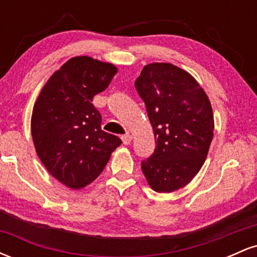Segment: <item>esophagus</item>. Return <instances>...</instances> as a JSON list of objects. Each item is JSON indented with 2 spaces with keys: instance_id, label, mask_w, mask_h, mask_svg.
<instances>
[{
  "instance_id": "obj_1",
  "label": "esophagus",
  "mask_w": 257,
  "mask_h": 257,
  "mask_svg": "<svg viewBox=\"0 0 257 257\" xmlns=\"http://www.w3.org/2000/svg\"><path fill=\"white\" fill-rule=\"evenodd\" d=\"M132 139H133V137L131 134H125V135H123L122 137V141H123V144H124V145H129V144L132 143Z\"/></svg>"
}]
</instances>
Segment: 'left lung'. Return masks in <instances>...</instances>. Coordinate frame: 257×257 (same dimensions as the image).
<instances>
[{
    "mask_svg": "<svg viewBox=\"0 0 257 257\" xmlns=\"http://www.w3.org/2000/svg\"><path fill=\"white\" fill-rule=\"evenodd\" d=\"M135 88L156 140L141 169L153 191L174 192L191 182L208 156L214 137L211 104L190 73L169 63L144 66Z\"/></svg>",
    "mask_w": 257,
    "mask_h": 257,
    "instance_id": "obj_1",
    "label": "left lung"
}]
</instances>
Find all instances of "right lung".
I'll return each mask as SVG.
<instances>
[{
    "instance_id": "obj_1",
    "label": "right lung",
    "mask_w": 257,
    "mask_h": 257,
    "mask_svg": "<svg viewBox=\"0 0 257 257\" xmlns=\"http://www.w3.org/2000/svg\"><path fill=\"white\" fill-rule=\"evenodd\" d=\"M116 73L113 64L71 58L47 81L34 105L31 135L37 156L52 176L72 190L98 178L122 144L102 131L101 114L91 102Z\"/></svg>"
}]
</instances>
